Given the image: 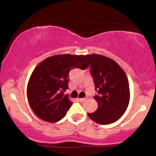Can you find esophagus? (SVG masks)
Instances as JSON below:
<instances>
[{"label": "esophagus", "mask_w": 156, "mask_h": 156, "mask_svg": "<svg viewBox=\"0 0 156 156\" xmlns=\"http://www.w3.org/2000/svg\"><path fill=\"white\" fill-rule=\"evenodd\" d=\"M85 100H86V98H80V99H79V101H81V102L84 101H85Z\"/></svg>", "instance_id": "34e87169"}]
</instances>
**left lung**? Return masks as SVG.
Masks as SVG:
<instances>
[{
  "label": "left lung",
  "instance_id": "8db88e82",
  "mask_svg": "<svg viewBox=\"0 0 156 156\" xmlns=\"http://www.w3.org/2000/svg\"><path fill=\"white\" fill-rule=\"evenodd\" d=\"M94 79V97L98 108L87 115L95 122L111 124L122 117L128 106L129 88L127 76L121 67L110 58L99 55H86Z\"/></svg>",
  "mask_w": 156,
  "mask_h": 156
}]
</instances>
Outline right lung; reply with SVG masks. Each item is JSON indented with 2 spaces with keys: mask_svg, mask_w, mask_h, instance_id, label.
<instances>
[{
  "mask_svg": "<svg viewBox=\"0 0 156 156\" xmlns=\"http://www.w3.org/2000/svg\"><path fill=\"white\" fill-rule=\"evenodd\" d=\"M88 66L86 56L69 54L52 56L39 64L27 86L28 100L35 114L48 122L62 119L72 105L64 94L69 88V71Z\"/></svg>",
  "mask_w": 156,
  "mask_h": 156,
  "instance_id": "right-lung-1",
  "label": "right lung"
}]
</instances>
